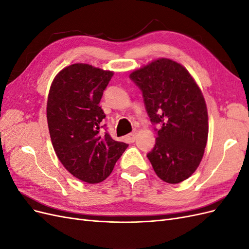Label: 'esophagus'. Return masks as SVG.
<instances>
[{
    "instance_id": "34e87169",
    "label": "esophagus",
    "mask_w": 249,
    "mask_h": 249,
    "mask_svg": "<svg viewBox=\"0 0 249 249\" xmlns=\"http://www.w3.org/2000/svg\"><path fill=\"white\" fill-rule=\"evenodd\" d=\"M136 137H137V131H135V132H133V133H131V134H129L126 136V139L129 140L130 142H134L135 141V139H136Z\"/></svg>"
}]
</instances>
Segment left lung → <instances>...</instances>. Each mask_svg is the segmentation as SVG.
<instances>
[{
  "instance_id": "left-lung-1",
  "label": "left lung",
  "mask_w": 249,
  "mask_h": 249,
  "mask_svg": "<svg viewBox=\"0 0 249 249\" xmlns=\"http://www.w3.org/2000/svg\"><path fill=\"white\" fill-rule=\"evenodd\" d=\"M142 90L147 114L160 124L149 162L164 182L178 184L199 166L208 141L205 97L182 64L159 58L130 73Z\"/></svg>"
}]
</instances>
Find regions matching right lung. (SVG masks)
<instances>
[{"mask_svg": "<svg viewBox=\"0 0 249 249\" xmlns=\"http://www.w3.org/2000/svg\"><path fill=\"white\" fill-rule=\"evenodd\" d=\"M114 72L87 63L64 67L53 80L47 119L53 147L65 169L83 182L106 179L127 147L107 132L100 102Z\"/></svg>", "mask_w": 249, "mask_h": 249, "instance_id": "1", "label": "right lung"}]
</instances>
